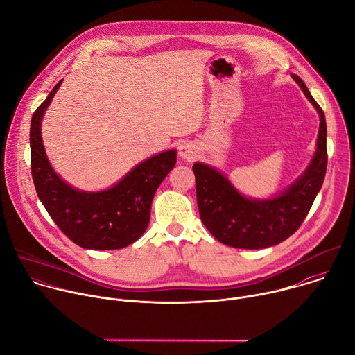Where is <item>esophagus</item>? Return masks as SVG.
Returning a JSON list of instances; mask_svg holds the SVG:
<instances>
[{"instance_id": "esophagus-1", "label": "esophagus", "mask_w": 355, "mask_h": 355, "mask_svg": "<svg viewBox=\"0 0 355 355\" xmlns=\"http://www.w3.org/2000/svg\"><path fill=\"white\" fill-rule=\"evenodd\" d=\"M180 156L185 160H192L195 159L196 156V150H195V146L189 141H185L180 146Z\"/></svg>"}]
</instances>
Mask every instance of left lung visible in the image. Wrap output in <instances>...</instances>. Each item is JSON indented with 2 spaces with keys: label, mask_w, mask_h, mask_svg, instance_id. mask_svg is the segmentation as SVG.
<instances>
[{
  "label": "left lung",
  "mask_w": 355,
  "mask_h": 355,
  "mask_svg": "<svg viewBox=\"0 0 355 355\" xmlns=\"http://www.w3.org/2000/svg\"><path fill=\"white\" fill-rule=\"evenodd\" d=\"M292 78L319 112L320 126L315 156L306 171L291 187L271 199H250L216 168L202 163L192 167L200 219L212 236L226 245L259 250L286 240L305 220L323 185L327 167L324 112L305 83L296 74Z\"/></svg>",
  "instance_id": "obj_1"
}]
</instances>
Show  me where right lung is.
<instances>
[{
    "instance_id": "right-lung-1",
    "label": "right lung",
    "mask_w": 355,
    "mask_h": 355,
    "mask_svg": "<svg viewBox=\"0 0 355 355\" xmlns=\"http://www.w3.org/2000/svg\"><path fill=\"white\" fill-rule=\"evenodd\" d=\"M60 84L50 91L31 121V170L37 196L58 227L77 245L123 248L147 229L151 200L174 168L177 151L167 150L141 162L110 189L84 192L73 188L53 171L40 136L42 118Z\"/></svg>"
}]
</instances>
